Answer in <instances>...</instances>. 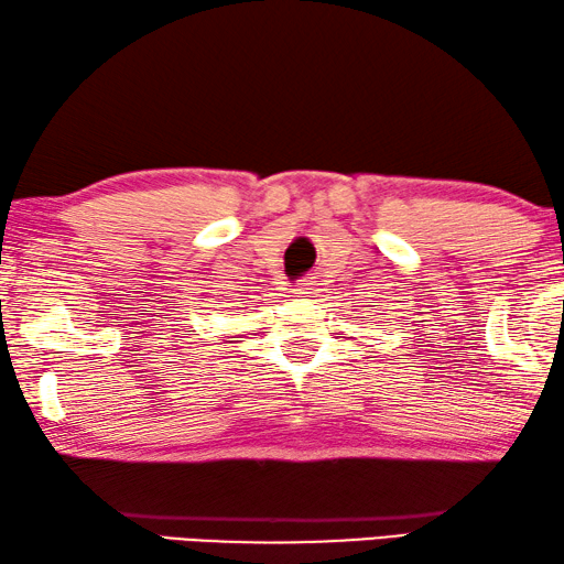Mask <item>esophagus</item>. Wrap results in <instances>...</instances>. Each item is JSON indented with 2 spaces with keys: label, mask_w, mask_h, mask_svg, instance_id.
<instances>
[{
  "label": "esophagus",
  "mask_w": 564,
  "mask_h": 564,
  "mask_svg": "<svg viewBox=\"0 0 564 564\" xmlns=\"http://www.w3.org/2000/svg\"><path fill=\"white\" fill-rule=\"evenodd\" d=\"M308 285H312L308 281H301V283L296 285V293H299V296H308V293H312V289H308Z\"/></svg>",
  "instance_id": "obj_1"
}]
</instances>
